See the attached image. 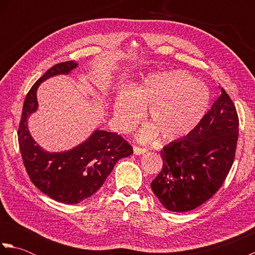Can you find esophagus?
<instances>
[{
    "instance_id": "1",
    "label": "esophagus",
    "mask_w": 255,
    "mask_h": 255,
    "mask_svg": "<svg viewBox=\"0 0 255 255\" xmlns=\"http://www.w3.org/2000/svg\"><path fill=\"white\" fill-rule=\"evenodd\" d=\"M148 151L147 148H141V147H137V145H134L133 147V153L136 155H140V154H143Z\"/></svg>"
}]
</instances>
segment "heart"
Here are the masks:
<instances>
[{
	"instance_id": "heart-1",
	"label": "heart",
	"mask_w": 255,
	"mask_h": 255,
	"mask_svg": "<svg viewBox=\"0 0 255 255\" xmlns=\"http://www.w3.org/2000/svg\"><path fill=\"white\" fill-rule=\"evenodd\" d=\"M209 90L203 82L184 71H164L149 75L131 90L119 92L114 116L121 131L127 132L141 121L148 110L151 124L140 129L137 137L149 141L177 140L191 132L202 121L209 105Z\"/></svg>"
}]
</instances>
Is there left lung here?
<instances>
[{"instance_id":"8db88e82","label":"left lung","mask_w":255,"mask_h":255,"mask_svg":"<svg viewBox=\"0 0 255 255\" xmlns=\"http://www.w3.org/2000/svg\"><path fill=\"white\" fill-rule=\"evenodd\" d=\"M239 118L221 88L210 111L184 139L161 150L163 167L151 188L167 210L184 213L204 204L223 185L234 164Z\"/></svg>"}]
</instances>
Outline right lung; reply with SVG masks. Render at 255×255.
<instances>
[{
	"label": "right lung",
	"mask_w": 255,
	"mask_h": 255,
	"mask_svg": "<svg viewBox=\"0 0 255 255\" xmlns=\"http://www.w3.org/2000/svg\"><path fill=\"white\" fill-rule=\"evenodd\" d=\"M77 67L73 60L58 63L31 86L24 102L17 132L21 159L31 183L50 198L71 205L95 194L117 161L133 152L121 134L100 129L84 142L62 152H48L32 139L27 119L38 108V86L55 75L69 74Z\"/></svg>",
	"instance_id": "add662e5"
}]
</instances>
